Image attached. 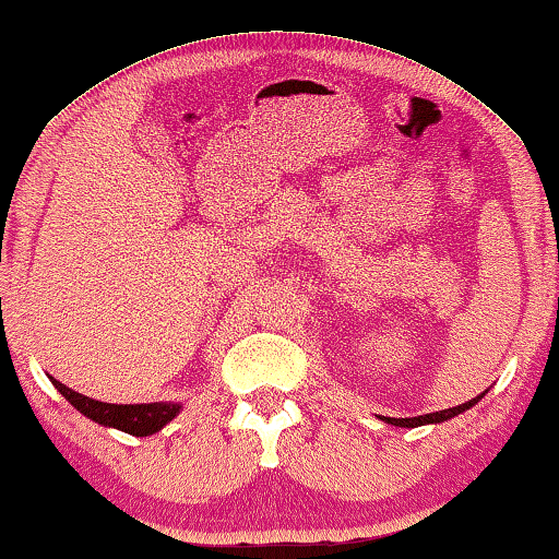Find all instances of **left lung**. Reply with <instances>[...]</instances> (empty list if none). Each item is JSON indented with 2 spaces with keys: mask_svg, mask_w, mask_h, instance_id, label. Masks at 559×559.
<instances>
[{
  "mask_svg": "<svg viewBox=\"0 0 559 559\" xmlns=\"http://www.w3.org/2000/svg\"><path fill=\"white\" fill-rule=\"evenodd\" d=\"M487 393V391H485ZM485 393H480V395H475L473 401H467V403H463V405H455V407H448V411H436V413H425V415H418V418H380V420H385L388 425H395V428H418V425H438V423H445V420H450V418H455V415H460V413H465V411H471L473 405H477L485 397Z\"/></svg>",
  "mask_w": 559,
  "mask_h": 559,
  "instance_id": "8db88e82",
  "label": "left lung"
}]
</instances>
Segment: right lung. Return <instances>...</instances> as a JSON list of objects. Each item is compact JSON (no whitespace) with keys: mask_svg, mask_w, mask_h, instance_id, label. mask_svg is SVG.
<instances>
[{"mask_svg":"<svg viewBox=\"0 0 559 559\" xmlns=\"http://www.w3.org/2000/svg\"><path fill=\"white\" fill-rule=\"evenodd\" d=\"M57 391L72 403L79 413L86 415L88 420L104 425V428H117L129 436L146 438L154 436L171 423L176 415L181 413V403H134V405H119V403H102L94 397H86L82 393L72 391L64 383H59L57 378H51Z\"/></svg>","mask_w":559,"mask_h":559,"instance_id":"add662e5","label":"right lung"}]
</instances>
